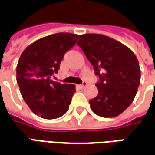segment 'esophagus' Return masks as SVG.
<instances>
[{"instance_id":"obj_1","label":"esophagus","mask_w":155,"mask_h":155,"mask_svg":"<svg viewBox=\"0 0 155 155\" xmlns=\"http://www.w3.org/2000/svg\"><path fill=\"white\" fill-rule=\"evenodd\" d=\"M87 85H88V84H87V82H85V81H84V82L82 83V84L80 85V87H81V88H85V87H86Z\"/></svg>"}]
</instances>
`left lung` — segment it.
Wrapping results in <instances>:
<instances>
[{
    "instance_id": "left-lung-1",
    "label": "left lung",
    "mask_w": 155,
    "mask_h": 155,
    "mask_svg": "<svg viewBox=\"0 0 155 155\" xmlns=\"http://www.w3.org/2000/svg\"><path fill=\"white\" fill-rule=\"evenodd\" d=\"M78 45L94 67L98 95L89 100L98 116L115 117L128 107L140 84L136 55L117 40L102 35H79Z\"/></svg>"
}]
</instances>
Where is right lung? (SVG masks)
Segmentation results:
<instances>
[{
	"label": "right lung",
	"instance_id": "right-lung-1",
	"mask_svg": "<svg viewBox=\"0 0 155 155\" xmlns=\"http://www.w3.org/2000/svg\"><path fill=\"white\" fill-rule=\"evenodd\" d=\"M78 37L70 33L44 37L27 47L19 58L17 83L21 94L31 110L41 118H59L69 109L75 86L53 81L51 77L58 72L64 55Z\"/></svg>",
	"mask_w": 155,
	"mask_h": 155
}]
</instances>
